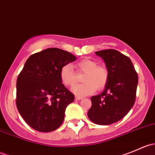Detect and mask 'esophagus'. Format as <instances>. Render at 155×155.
I'll return each instance as SVG.
<instances>
[{
    "instance_id": "1",
    "label": "esophagus",
    "mask_w": 155,
    "mask_h": 155,
    "mask_svg": "<svg viewBox=\"0 0 155 155\" xmlns=\"http://www.w3.org/2000/svg\"><path fill=\"white\" fill-rule=\"evenodd\" d=\"M82 99H83V97H82L76 96V97H75V100H76V101H80V100H82Z\"/></svg>"
}]
</instances>
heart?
Segmentation results:
<instances>
[{"mask_svg":"<svg viewBox=\"0 0 155 155\" xmlns=\"http://www.w3.org/2000/svg\"><path fill=\"white\" fill-rule=\"evenodd\" d=\"M78 71L83 73L82 81L84 83L72 88V91L77 96L84 97L91 94L97 90H102L109 80V70L104 65H97L94 60L85 58L76 64ZM60 78L62 83L68 87H72L77 82V78L70 64H64L60 70Z\"/></svg>","mask_w":155,"mask_h":155,"instance_id":"heart-1","label":"heart"}]
</instances>
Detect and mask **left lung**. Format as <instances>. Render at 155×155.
<instances>
[{"mask_svg": "<svg viewBox=\"0 0 155 155\" xmlns=\"http://www.w3.org/2000/svg\"><path fill=\"white\" fill-rule=\"evenodd\" d=\"M103 58L109 76L104 91L91 97L87 116L92 122L109 125L124 118L136 100L138 75L127 56L115 49L95 52Z\"/></svg>", "mask_w": 155, "mask_h": 155, "instance_id": "obj_1", "label": "left lung"}]
</instances>
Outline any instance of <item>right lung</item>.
<instances>
[{"instance_id": "add662e5", "label": "right lung", "mask_w": 155, "mask_h": 155, "mask_svg": "<svg viewBox=\"0 0 155 155\" xmlns=\"http://www.w3.org/2000/svg\"><path fill=\"white\" fill-rule=\"evenodd\" d=\"M76 60L71 53L49 48L33 54L17 78L16 107L25 122L40 132L58 129L74 94L63 85L60 70Z\"/></svg>"}]
</instances>
